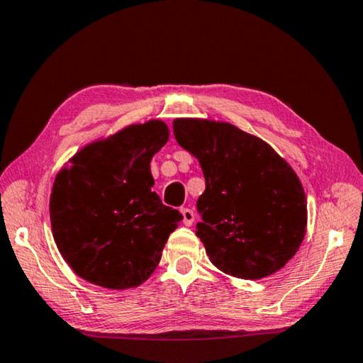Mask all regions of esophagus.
Here are the masks:
<instances>
[{
  "instance_id": "1",
  "label": "esophagus",
  "mask_w": 363,
  "mask_h": 363,
  "mask_svg": "<svg viewBox=\"0 0 363 363\" xmlns=\"http://www.w3.org/2000/svg\"><path fill=\"white\" fill-rule=\"evenodd\" d=\"M182 215H183V223H185L186 226H191L193 221H194V212L191 211V208L183 207L182 208Z\"/></svg>"
}]
</instances>
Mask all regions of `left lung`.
<instances>
[{
	"label": "left lung",
	"mask_w": 363,
	"mask_h": 363,
	"mask_svg": "<svg viewBox=\"0 0 363 363\" xmlns=\"http://www.w3.org/2000/svg\"><path fill=\"white\" fill-rule=\"evenodd\" d=\"M174 133L199 159L206 178L196 236L211 262L240 279L284 268L306 233V196L294 169L268 143L231 124L177 119Z\"/></svg>",
	"instance_id": "obj_1"
}]
</instances>
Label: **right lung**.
<instances>
[{"instance_id":"1","label":"right lung","mask_w":363,"mask_h":363,"mask_svg":"<svg viewBox=\"0 0 363 363\" xmlns=\"http://www.w3.org/2000/svg\"><path fill=\"white\" fill-rule=\"evenodd\" d=\"M169 140L150 121L86 146L55 177L50 223L72 269L105 289H129L151 276L182 213L152 191L150 162Z\"/></svg>"}]
</instances>
